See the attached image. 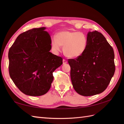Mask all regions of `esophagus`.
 Masks as SVG:
<instances>
[{
    "label": "esophagus",
    "mask_w": 124,
    "mask_h": 124,
    "mask_svg": "<svg viewBox=\"0 0 124 124\" xmlns=\"http://www.w3.org/2000/svg\"><path fill=\"white\" fill-rule=\"evenodd\" d=\"M67 63V61L65 59H63V64H66V63Z\"/></svg>",
    "instance_id": "obj_1"
}]
</instances>
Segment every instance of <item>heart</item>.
Wrapping results in <instances>:
<instances>
[{"label": "heart", "mask_w": 124, "mask_h": 124, "mask_svg": "<svg viewBox=\"0 0 124 124\" xmlns=\"http://www.w3.org/2000/svg\"><path fill=\"white\" fill-rule=\"evenodd\" d=\"M87 44V37L83 33L77 31H63L58 32L56 38L51 40L52 48L58 52L63 46L64 54L68 57L78 58L83 54Z\"/></svg>", "instance_id": "obj_1"}]
</instances>
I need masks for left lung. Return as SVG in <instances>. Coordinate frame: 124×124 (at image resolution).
<instances>
[{
	"label": "left lung",
	"instance_id": "1",
	"mask_svg": "<svg viewBox=\"0 0 124 124\" xmlns=\"http://www.w3.org/2000/svg\"><path fill=\"white\" fill-rule=\"evenodd\" d=\"M84 53L68 59L73 87L78 94L91 96L107 88L115 70L113 48L102 33L96 31L87 33Z\"/></svg>",
	"mask_w": 124,
	"mask_h": 124
}]
</instances>
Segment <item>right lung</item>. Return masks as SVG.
I'll use <instances>...</instances> for the list:
<instances>
[{"mask_svg": "<svg viewBox=\"0 0 124 124\" xmlns=\"http://www.w3.org/2000/svg\"><path fill=\"white\" fill-rule=\"evenodd\" d=\"M46 27L21 33L10 48L9 72L11 79L24 94L43 95L49 91L53 72L62 64V58L52 54L51 39Z\"/></svg>", "mask_w": 124, "mask_h": 124, "instance_id": "add662e5", "label": "right lung"}]
</instances>
